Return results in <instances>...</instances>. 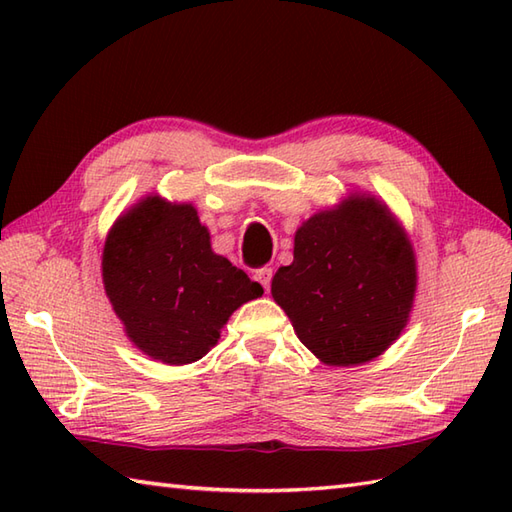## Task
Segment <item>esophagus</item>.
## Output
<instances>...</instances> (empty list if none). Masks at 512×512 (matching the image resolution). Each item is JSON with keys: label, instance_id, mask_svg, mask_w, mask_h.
Returning <instances> with one entry per match:
<instances>
[{"label": "esophagus", "instance_id": "34e87169", "mask_svg": "<svg viewBox=\"0 0 512 512\" xmlns=\"http://www.w3.org/2000/svg\"><path fill=\"white\" fill-rule=\"evenodd\" d=\"M255 279L259 281V284L264 286V290L268 292L270 290V281H273V268H268V266H264V268H259L257 273H255Z\"/></svg>", "mask_w": 512, "mask_h": 512}]
</instances>
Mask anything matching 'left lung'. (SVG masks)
Returning <instances> with one entry per match:
<instances>
[{"instance_id": "8db88e82", "label": "left lung", "mask_w": 512, "mask_h": 512, "mask_svg": "<svg viewBox=\"0 0 512 512\" xmlns=\"http://www.w3.org/2000/svg\"><path fill=\"white\" fill-rule=\"evenodd\" d=\"M270 292L314 356L358 365L383 354L407 325L416 259L387 206L356 195L299 228L295 259L277 270Z\"/></svg>"}]
</instances>
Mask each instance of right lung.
<instances>
[{
	"label": "right lung",
	"mask_w": 512,
	"mask_h": 512,
	"mask_svg": "<svg viewBox=\"0 0 512 512\" xmlns=\"http://www.w3.org/2000/svg\"><path fill=\"white\" fill-rule=\"evenodd\" d=\"M103 284L125 332L169 365L198 361L257 281L215 255L191 204L147 198L123 215L103 248Z\"/></svg>",
	"instance_id": "right-lung-1"
}]
</instances>
